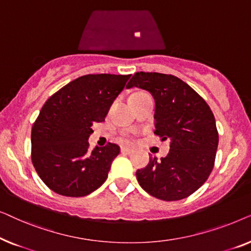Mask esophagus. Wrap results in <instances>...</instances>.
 Here are the masks:
<instances>
[{"label":"esophagus","mask_w":251,"mask_h":251,"mask_svg":"<svg viewBox=\"0 0 251 251\" xmlns=\"http://www.w3.org/2000/svg\"><path fill=\"white\" fill-rule=\"evenodd\" d=\"M132 152H133V150L130 149V147H121L122 154H131Z\"/></svg>","instance_id":"esophagus-1"}]
</instances>
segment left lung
Masks as SVG:
<instances>
[{
    "mask_svg": "<svg viewBox=\"0 0 251 251\" xmlns=\"http://www.w3.org/2000/svg\"><path fill=\"white\" fill-rule=\"evenodd\" d=\"M155 101L154 133L170 140L167 156H150L136 173L144 191L164 201L187 198L201 187L214 168L218 146L215 116L200 95L174 75L138 72L129 81Z\"/></svg>",
    "mask_w": 251,
    "mask_h": 251,
    "instance_id": "left-lung-1",
    "label": "left lung"
}]
</instances>
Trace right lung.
<instances>
[{
    "instance_id": "right-lung-1",
    "label": "right lung",
    "mask_w": 251,
    "mask_h": 251,
    "mask_svg": "<svg viewBox=\"0 0 251 251\" xmlns=\"http://www.w3.org/2000/svg\"><path fill=\"white\" fill-rule=\"evenodd\" d=\"M131 75L88 74L75 78L46 101L32 128V162L50 190L85 197L107 179L116 144L89 151L94 122L105 121Z\"/></svg>"
}]
</instances>
